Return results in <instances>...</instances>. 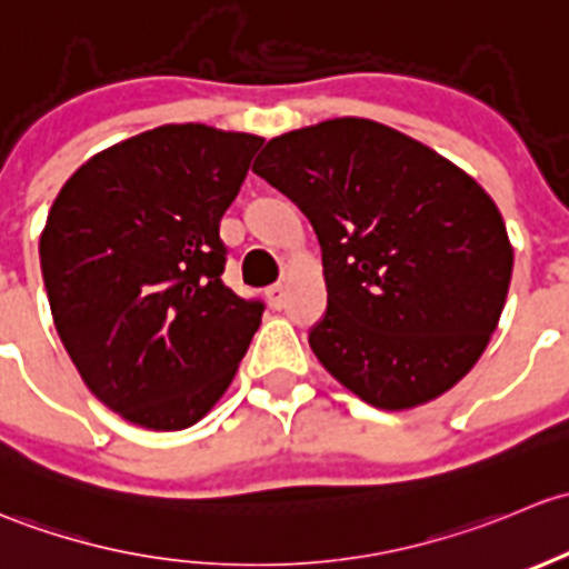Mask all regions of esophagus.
Here are the masks:
<instances>
[{"mask_svg": "<svg viewBox=\"0 0 569 569\" xmlns=\"http://www.w3.org/2000/svg\"><path fill=\"white\" fill-rule=\"evenodd\" d=\"M284 298H287V284L277 282L268 287V301H271V307H284Z\"/></svg>", "mask_w": 569, "mask_h": 569, "instance_id": "1", "label": "esophagus"}]
</instances>
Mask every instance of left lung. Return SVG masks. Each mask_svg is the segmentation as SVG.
<instances>
[{"instance_id": "1", "label": "left lung", "mask_w": 569, "mask_h": 569, "mask_svg": "<svg viewBox=\"0 0 569 569\" xmlns=\"http://www.w3.org/2000/svg\"><path fill=\"white\" fill-rule=\"evenodd\" d=\"M323 251L320 365L383 411L452 389L488 348L512 279L496 202L406 133L337 117L271 139L254 161Z\"/></svg>"}]
</instances>
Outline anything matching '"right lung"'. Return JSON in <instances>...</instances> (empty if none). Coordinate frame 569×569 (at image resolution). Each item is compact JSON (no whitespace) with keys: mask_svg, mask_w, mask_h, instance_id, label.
<instances>
[{"mask_svg":"<svg viewBox=\"0 0 569 569\" xmlns=\"http://www.w3.org/2000/svg\"><path fill=\"white\" fill-rule=\"evenodd\" d=\"M262 139L161 126L92 156L40 236L57 333L92 395L148 430H183L236 378L266 303L221 282L224 210Z\"/></svg>","mask_w":569,"mask_h":569,"instance_id":"1","label":"right lung"}]
</instances>
